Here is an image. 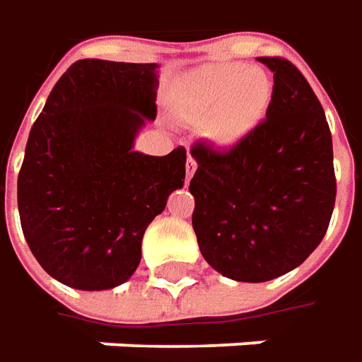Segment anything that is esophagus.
Returning a JSON list of instances; mask_svg holds the SVG:
<instances>
[{"label":"esophagus","mask_w":362,"mask_h":362,"mask_svg":"<svg viewBox=\"0 0 362 362\" xmlns=\"http://www.w3.org/2000/svg\"><path fill=\"white\" fill-rule=\"evenodd\" d=\"M194 172H196V160L192 156H188V162H186V184L192 180Z\"/></svg>","instance_id":"esophagus-1"}]
</instances>
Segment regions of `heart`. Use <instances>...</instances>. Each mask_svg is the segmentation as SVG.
Here are the masks:
<instances>
[{
	"instance_id": "obj_1",
	"label": "heart",
	"mask_w": 362,
	"mask_h": 362,
	"mask_svg": "<svg viewBox=\"0 0 362 362\" xmlns=\"http://www.w3.org/2000/svg\"><path fill=\"white\" fill-rule=\"evenodd\" d=\"M274 83L264 69L244 64H210L194 74L184 94V116L205 122L210 142L230 148L267 118Z\"/></svg>"
}]
</instances>
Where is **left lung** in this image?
<instances>
[{
    "label": "left lung",
    "instance_id": "1",
    "mask_svg": "<svg viewBox=\"0 0 362 362\" xmlns=\"http://www.w3.org/2000/svg\"><path fill=\"white\" fill-rule=\"evenodd\" d=\"M267 119L230 150L194 144L192 226L222 276L267 282L300 267L329 228L337 180L327 116L305 76L282 57Z\"/></svg>",
    "mask_w": 362,
    "mask_h": 362
}]
</instances>
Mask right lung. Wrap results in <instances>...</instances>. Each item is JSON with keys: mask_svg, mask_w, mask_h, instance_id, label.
<instances>
[{"mask_svg": "<svg viewBox=\"0 0 362 362\" xmlns=\"http://www.w3.org/2000/svg\"><path fill=\"white\" fill-rule=\"evenodd\" d=\"M158 64L80 59L32 126L18 176L23 236L49 276L107 291L136 272L148 224L184 186L186 150L148 156L138 132L156 119Z\"/></svg>", "mask_w": 362, "mask_h": 362, "instance_id": "1", "label": "right lung"}]
</instances>
